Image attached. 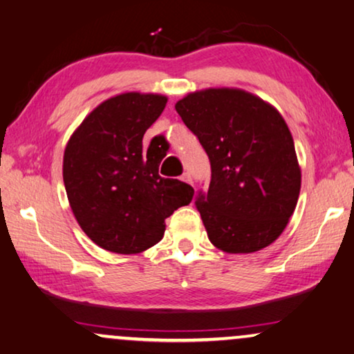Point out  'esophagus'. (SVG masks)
Returning <instances> with one entry per match:
<instances>
[{"label":"esophagus","mask_w":354,"mask_h":354,"mask_svg":"<svg viewBox=\"0 0 354 354\" xmlns=\"http://www.w3.org/2000/svg\"><path fill=\"white\" fill-rule=\"evenodd\" d=\"M181 180L185 181V183H189V185L192 183V178H191V174H189V173H185V174H183Z\"/></svg>","instance_id":"1"}]
</instances>
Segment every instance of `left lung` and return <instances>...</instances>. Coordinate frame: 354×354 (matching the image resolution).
<instances>
[{
	"label": "left lung",
	"instance_id": "1",
	"mask_svg": "<svg viewBox=\"0 0 354 354\" xmlns=\"http://www.w3.org/2000/svg\"><path fill=\"white\" fill-rule=\"evenodd\" d=\"M209 155L212 180L196 205L223 252L261 251L283 233L298 204L301 168L277 108L241 88H205L174 105Z\"/></svg>",
	"mask_w": 354,
	"mask_h": 354
}]
</instances>
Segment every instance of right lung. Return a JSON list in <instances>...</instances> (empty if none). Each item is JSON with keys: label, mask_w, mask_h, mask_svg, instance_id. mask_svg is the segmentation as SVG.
<instances>
[{"label": "right lung", "mask_w": 354, "mask_h": 354, "mask_svg": "<svg viewBox=\"0 0 354 354\" xmlns=\"http://www.w3.org/2000/svg\"><path fill=\"white\" fill-rule=\"evenodd\" d=\"M167 102L140 92L108 98L66 144L63 180L71 210L82 232L110 252L152 248L163 238L165 218L194 196L186 183L160 176L165 155L153 152L155 138L147 149L142 145Z\"/></svg>", "instance_id": "right-lung-1"}]
</instances>
